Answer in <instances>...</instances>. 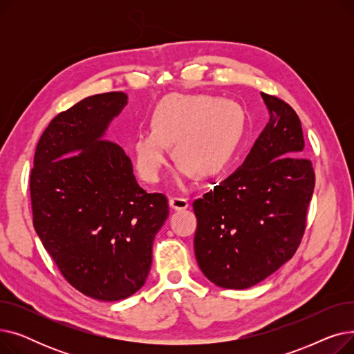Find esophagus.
Listing matches in <instances>:
<instances>
[{
  "mask_svg": "<svg viewBox=\"0 0 354 354\" xmlns=\"http://www.w3.org/2000/svg\"><path fill=\"white\" fill-rule=\"evenodd\" d=\"M169 205L172 209L176 211H182V209H187L189 207V202L187 198H180V196H172L169 199Z\"/></svg>",
  "mask_w": 354,
  "mask_h": 354,
  "instance_id": "34e87169",
  "label": "esophagus"
}]
</instances>
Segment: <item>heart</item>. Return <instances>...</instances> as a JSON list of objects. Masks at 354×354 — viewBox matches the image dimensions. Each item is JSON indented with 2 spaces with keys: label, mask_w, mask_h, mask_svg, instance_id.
Here are the masks:
<instances>
[{
  "label": "heart",
  "mask_w": 354,
  "mask_h": 354,
  "mask_svg": "<svg viewBox=\"0 0 354 354\" xmlns=\"http://www.w3.org/2000/svg\"><path fill=\"white\" fill-rule=\"evenodd\" d=\"M245 113L238 103L212 95L172 93L152 110L151 130L133 142L135 166L146 182H158L174 143L178 176H215L228 166L243 139Z\"/></svg>",
  "instance_id": "b5f03b06"
}]
</instances>
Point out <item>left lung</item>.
<instances>
[{"label":"left lung","instance_id":"obj_1","mask_svg":"<svg viewBox=\"0 0 354 354\" xmlns=\"http://www.w3.org/2000/svg\"><path fill=\"white\" fill-rule=\"evenodd\" d=\"M270 120L244 163L194 202L199 268L222 288H250L299 248L315 175L301 158L304 136L294 109L261 93Z\"/></svg>","mask_w":354,"mask_h":354}]
</instances>
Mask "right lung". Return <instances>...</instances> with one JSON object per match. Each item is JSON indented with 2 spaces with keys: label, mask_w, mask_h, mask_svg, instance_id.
Returning a JSON list of instances; mask_svg holds the SVG:
<instances>
[{
  "label": "right lung",
  "mask_w": 354,
  "mask_h": 354,
  "mask_svg": "<svg viewBox=\"0 0 354 354\" xmlns=\"http://www.w3.org/2000/svg\"><path fill=\"white\" fill-rule=\"evenodd\" d=\"M127 96L86 97L55 116L35 147L30 174L32 225L67 283L87 297L135 294L169 215L163 194H147L123 149L102 140Z\"/></svg>",
  "instance_id": "1"
}]
</instances>
